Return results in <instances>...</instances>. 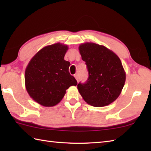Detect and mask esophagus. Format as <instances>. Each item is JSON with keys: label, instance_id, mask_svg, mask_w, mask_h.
Returning a JSON list of instances; mask_svg holds the SVG:
<instances>
[{"label": "esophagus", "instance_id": "1", "mask_svg": "<svg viewBox=\"0 0 151 151\" xmlns=\"http://www.w3.org/2000/svg\"><path fill=\"white\" fill-rule=\"evenodd\" d=\"M74 76H75V78H76V80L78 82V74H75V75H74Z\"/></svg>", "mask_w": 151, "mask_h": 151}]
</instances>
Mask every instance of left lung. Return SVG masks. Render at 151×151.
I'll return each instance as SVG.
<instances>
[{
	"instance_id": "left-lung-1",
	"label": "left lung",
	"mask_w": 151,
	"mask_h": 151,
	"mask_svg": "<svg viewBox=\"0 0 151 151\" xmlns=\"http://www.w3.org/2000/svg\"><path fill=\"white\" fill-rule=\"evenodd\" d=\"M78 49L89 74L87 82L77 85L80 94L93 106L109 105L119 96L126 81L121 60L112 50L94 43H82Z\"/></svg>"
}]
</instances>
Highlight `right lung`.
<instances>
[{
  "label": "right lung",
  "instance_id": "add662e5",
  "mask_svg": "<svg viewBox=\"0 0 151 151\" xmlns=\"http://www.w3.org/2000/svg\"><path fill=\"white\" fill-rule=\"evenodd\" d=\"M68 46L57 43L43 47L30 60L25 70V87L34 101L46 107L58 104L70 86L77 81L70 75L64 60Z\"/></svg>",
  "mask_w": 151,
  "mask_h": 151
}]
</instances>
